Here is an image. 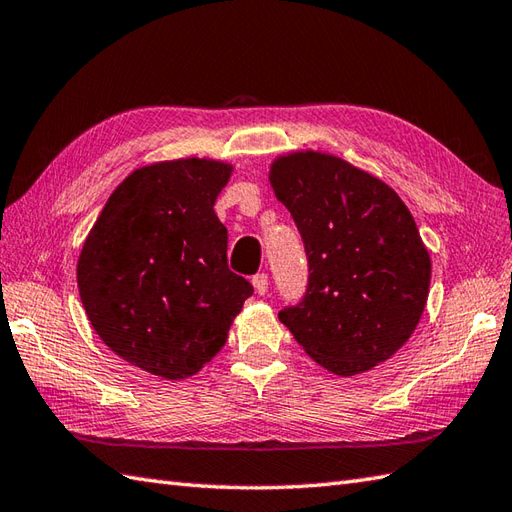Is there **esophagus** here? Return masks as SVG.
Instances as JSON below:
<instances>
[{
  "instance_id": "34e87169",
  "label": "esophagus",
  "mask_w": 512,
  "mask_h": 512,
  "mask_svg": "<svg viewBox=\"0 0 512 512\" xmlns=\"http://www.w3.org/2000/svg\"><path fill=\"white\" fill-rule=\"evenodd\" d=\"M252 285H254V291H256L258 295H265L267 289H269V276H267V274H256V276L252 278Z\"/></svg>"
}]
</instances>
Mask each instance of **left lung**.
Masks as SVG:
<instances>
[{
  "label": "left lung",
  "instance_id": "obj_1",
  "mask_svg": "<svg viewBox=\"0 0 512 512\" xmlns=\"http://www.w3.org/2000/svg\"><path fill=\"white\" fill-rule=\"evenodd\" d=\"M269 181L309 258L304 298L280 322L339 377L390 359L418 326L431 280L410 210L381 179L328 153L282 155Z\"/></svg>",
  "mask_w": 512,
  "mask_h": 512
}]
</instances>
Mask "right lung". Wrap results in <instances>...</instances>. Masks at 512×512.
<instances>
[{"label":"right lung","instance_id":"right-lung-1","mask_svg":"<svg viewBox=\"0 0 512 512\" xmlns=\"http://www.w3.org/2000/svg\"><path fill=\"white\" fill-rule=\"evenodd\" d=\"M230 175V164L199 157L133 170L78 256V293L94 331L155 377L197 374L254 293L227 267V230L214 214Z\"/></svg>","mask_w":512,"mask_h":512}]
</instances>
